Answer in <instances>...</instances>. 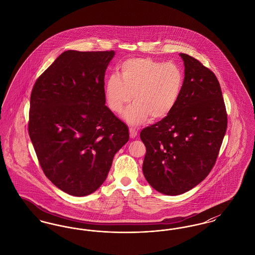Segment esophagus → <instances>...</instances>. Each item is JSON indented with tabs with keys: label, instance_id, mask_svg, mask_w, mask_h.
I'll use <instances>...</instances> for the list:
<instances>
[{
	"label": "esophagus",
	"instance_id": "esophagus-1",
	"mask_svg": "<svg viewBox=\"0 0 255 255\" xmlns=\"http://www.w3.org/2000/svg\"><path fill=\"white\" fill-rule=\"evenodd\" d=\"M129 133H130V136L132 138H134L137 135V131L135 129H133V128H130L129 129Z\"/></svg>",
	"mask_w": 255,
	"mask_h": 255
}]
</instances>
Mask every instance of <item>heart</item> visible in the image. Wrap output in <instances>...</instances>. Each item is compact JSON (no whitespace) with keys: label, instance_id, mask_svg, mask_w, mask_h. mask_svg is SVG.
<instances>
[{"label":"heart","instance_id":"obj_1","mask_svg":"<svg viewBox=\"0 0 255 255\" xmlns=\"http://www.w3.org/2000/svg\"><path fill=\"white\" fill-rule=\"evenodd\" d=\"M184 72L173 62L151 58H132L125 61L120 77L111 75L106 81L104 96L113 113L121 115L131 102L124 118L130 124L166 118L182 97Z\"/></svg>","mask_w":255,"mask_h":255}]
</instances>
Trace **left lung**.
Masks as SVG:
<instances>
[{
    "mask_svg": "<svg viewBox=\"0 0 255 255\" xmlns=\"http://www.w3.org/2000/svg\"><path fill=\"white\" fill-rule=\"evenodd\" d=\"M184 64L182 97L169 115L142 129V171L162 194L180 195L204 181L213 168L228 126L222 90L214 73L194 57Z\"/></svg>",
    "mask_w": 255,
    "mask_h": 255,
    "instance_id": "1",
    "label": "left lung"
}]
</instances>
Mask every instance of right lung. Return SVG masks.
I'll list each match as a JSON object with an SVG mask.
<instances>
[{
  "label": "right lung",
  "mask_w": 255,
  "mask_h": 255,
  "mask_svg": "<svg viewBox=\"0 0 255 255\" xmlns=\"http://www.w3.org/2000/svg\"><path fill=\"white\" fill-rule=\"evenodd\" d=\"M114 50H67L32 88L28 133L44 174L73 196L95 192L128 127L105 105L104 76Z\"/></svg>",
  "instance_id": "right-lung-1"
}]
</instances>
